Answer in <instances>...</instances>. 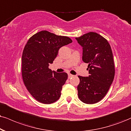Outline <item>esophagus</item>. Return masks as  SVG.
Returning <instances> with one entry per match:
<instances>
[{"label":"esophagus","instance_id":"34e87169","mask_svg":"<svg viewBox=\"0 0 131 131\" xmlns=\"http://www.w3.org/2000/svg\"><path fill=\"white\" fill-rule=\"evenodd\" d=\"M73 75H72V74H68V77L69 78H71V77H73Z\"/></svg>","mask_w":131,"mask_h":131}]
</instances>
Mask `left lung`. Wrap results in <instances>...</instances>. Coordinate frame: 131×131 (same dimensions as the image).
Instances as JSON below:
<instances>
[{"instance_id": "obj_1", "label": "left lung", "mask_w": 131, "mask_h": 131, "mask_svg": "<svg viewBox=\"0 0 131 131\" xmlns=\"http://www.w3.org/2000/svg\"><path fill=\"white\" fill-rule=\"evenodd\" d=\"M75 39L83 47L82 60L88 63L89 74V77L78 76V96L85 103H96L107 94L115 75L111 48L105 38L96 32Z\"/></svg>"}]
</instances>
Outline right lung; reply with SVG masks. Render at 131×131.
Returning <instances> with one entry per match:
<instances>
[{
	"label": "right lung",
	"mask_w": 131,
	"mask_h": 131,
	"mask_svg": "<svg viewBox=\"0 0 131 131\" xmlns=\"http://www.w3.org/2000/svg\"><path fill=\"white\" fill-rule=\"evenodd\" d=\"M71 42L68 37L42 31L26 43L21 57V75L26 89L38 102L51 104L60 98L68 74L52 71L49 63L53 62L62 46Z\"/></svg>",
	"instance_id": "obj_1"
}]
</instances>
